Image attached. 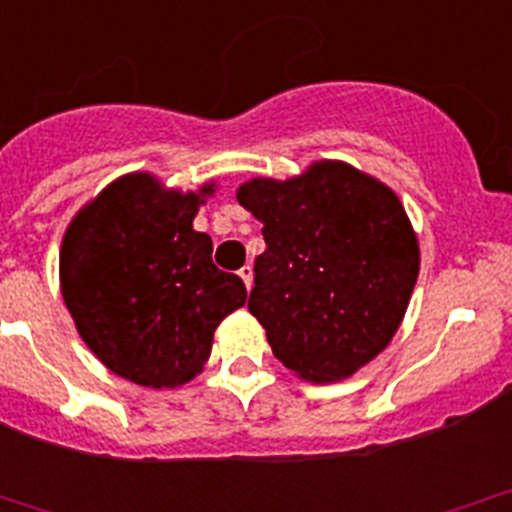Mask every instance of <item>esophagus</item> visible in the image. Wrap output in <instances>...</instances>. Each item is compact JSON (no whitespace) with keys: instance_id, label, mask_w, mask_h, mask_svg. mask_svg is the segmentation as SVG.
<instances>
[{"instance_id":"obj_1","label":"esophagus","mask_w":512,"mask_h":512,"mask_svg":"<svg viewBox=\"0 0 512 512\" xmlns=\"http://www.w3.org/2000/svg\"><path fill=\"white\" fill-rule=\"evenodd\" d=\"M240 277L245 280V287L250 289L252 287V267L250 265H242L240 267Z\"/></svg>"}]
</instances>
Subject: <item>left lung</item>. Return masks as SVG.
<instances>
[{
	"label": "left lung",
	"mask_w": 512,
	"mask_h": 512,
	"mask_svg": "<svg viewBox=\"0 0 512 512\" xmlns=\"http://www.w3.org/2000/svg\"><path fill=\"white\" fill-rule=\"evenodd\" d=\"M237 200L262 223L247 309L302 379L339 381L374 359L404 319L418 242L399 198L352 165L252 180Z\"/></svg>",
	"instance_id": "8db88e82"
}]
</instances>
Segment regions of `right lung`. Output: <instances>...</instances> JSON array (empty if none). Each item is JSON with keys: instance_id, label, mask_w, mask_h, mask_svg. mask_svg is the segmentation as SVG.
Listing matches in <instances>:
<instances>
[{"instance_id": "add662e5", "label": "right lung", "mask_w": 512, "mask_h": 512, "mask_svg": "<svg viewBox=\"0 0 512 512\" xmlns=\"http://www.w3.org/2000/svg\"><path fill=\"white\" fill-rule=\"evenodd\" d=\"M200 203L146 173L126 175L66 230V307L91 352L133 384L173 389L193 379L218 324L245 304V282L218 270L213 240L193 230Z\"/></svg>"}]
</instances>
